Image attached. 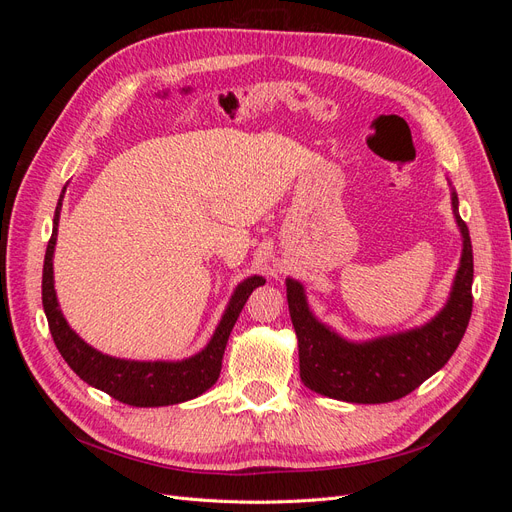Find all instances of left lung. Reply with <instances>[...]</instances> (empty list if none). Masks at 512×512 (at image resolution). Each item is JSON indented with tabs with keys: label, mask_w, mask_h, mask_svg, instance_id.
Masks as SVG:
<instances>
[{
	"label": "left lung",
	"mask_w": 512,
	"mask_h": 512,
	"mask_svg": "<svg viewBox=\"0 0 512 512\" xmlns=\"http://www.w3.org/2000/svg\"><path fill=\"white\" fill-rule=\"evenodd\" d=\"M451 185V207L461 232V258L440 312L421 327L354 342L316 318L301 282L286 277V297L299 339L301 380L324 397L348 404H386L406 397L440 371L457 350L472 316V241L459 215Z\"/></svg>",
	"instance_id": "left-lung-1"
}]
</instances>
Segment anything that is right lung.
Instances as JSON below:
<instances>
[{
    "mask_svg": "<svg viewBox=\"0 0 512 512\" xmlns=\"http://www.w3.org/2000/svg\"><path fill=\"white\" fill-rule=\"evenodd\" d=\"M66 188L61 190L59 203L53 215V235L46 247L44 256V271H42V307L53 342L57 350L64 356L66 363L74 369V374L85 380L94 389H100L115 397L121 404L136 406V408H158V406H173L181 401L194 399L203 395L207 389L220 378L222 356L228 344L232 327L241 314V309L247 297L258 288L265 286V277L252 275L237 284L235 292L224 309V314L215 327L207 346L181 361H132V359H117V356L104 354L89 346L81 335L70 327L68 320L61 314V307L55 292V277H53V256L57 243V226L61 213V200H64Z\"/></svg>",
    "mask_w": 512,
    "mask_h": 512,
    "instance_id": "obj_1",
    "label": "right lung"
}]
</instances>
